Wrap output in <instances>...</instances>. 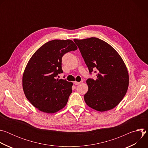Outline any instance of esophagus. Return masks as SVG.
I'll use <instances>...</instances> for the list:
<instances>
[{"mask_svg":"<svg viewBox=\"0 0 148 148\" xmlns=\"http://www.w3.org/2000/svg\"><path fill=\"white\" fill-rule=\"evenodd\" d=\"M81 83V82H77V81H74V84H75V85H79V84Z\"/></svg>","mask_w":148,"mask_h":148,"instance_id":"34e87169","label":"esophagus"}]
</instances>
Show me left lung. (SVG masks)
Here are the masks:
<instances>
[{"mask_svg": "<svg viewBox=\"0 0 148 148\" xmlns=\"http://www.w3.org/2000/svg\"><path fill=\"white\" fill-rule=\"evenodd\" d=\"M90 74L94 70L97 79L88 78V91L84 95L91 108L103 112L115 108L128 90L127 69L116 50L104 41L96 37L74 39Z\"/></svg>", "mask_w": 148, "mask_h": 148, "instance_id": "8db88e82", "label": "left lung"}]
</instances>
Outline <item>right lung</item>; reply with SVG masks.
<instances>
[{"label":"right lung","mask_w":148,"mask_h":148,"mask_svg":"<svg viewBox=\"0 0 148 148\" xmlns=\"http://www.w3.org/2000/svg\"><path fill=\"white\" fill-rule=\"evenodd\" d=\"M77 49L72 40H54L40 47L30 59L23 75V88L27 99L40 111L54 113L66 105L73 82L57 77L63 73V56Z\"/></svg>","instance_id":"right-lung-1"}]
</instances>
